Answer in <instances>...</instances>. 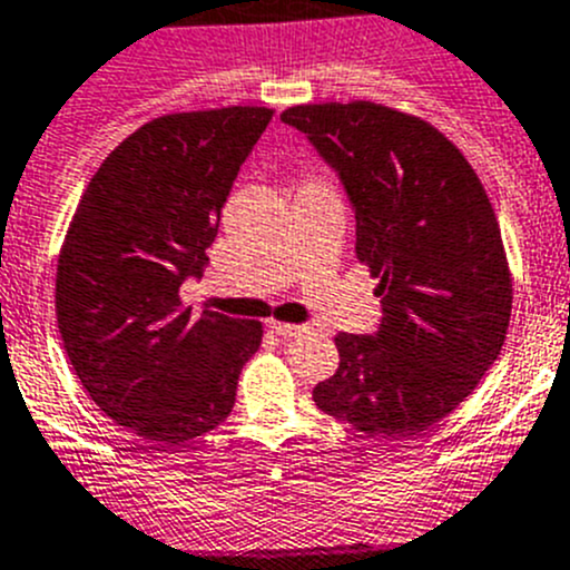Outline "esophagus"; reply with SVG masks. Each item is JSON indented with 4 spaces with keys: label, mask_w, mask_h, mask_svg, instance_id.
<instances>
[{
    "label": "esophagus",
    "mask_w": 570,
    "mask_h": 570,
    "mask_svg": "<svg viewBox=\"0 0 570 570\" xmlns=\"http://www.w3.org/2000/svg\"><path fill=\"white\" fill-rule=\"evenodd\" d=\"M268 327L274 330L276 335H282V338H296V335L307 333L305 324H285V322H268Z\"/></svg>",
    "instance_id": "34e87169"
}]
</instances>
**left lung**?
<instances>
[{
	"instance_id": "left-lung-1",
	"label": "left lung",
	"mask_w": 570,
	"mask_h": 570,
	"mask_svg": "<svg viewBox=\"0 0 570 570\" xmlns=\"http://www.w3.org/2000/svg\"><path fill=\"white\" fill-rule=\"evenodd\" d=\"M282 122L338 176L355 252L381 279L375 333H338L324 414L411 439L451 414L495 363L512 313L501 229L459 148L425 119L375 102L294 106Z\"/></svg>"
}]
</instances>
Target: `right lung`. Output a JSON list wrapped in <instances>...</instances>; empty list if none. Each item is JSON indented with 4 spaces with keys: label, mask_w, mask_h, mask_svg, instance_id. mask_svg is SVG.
<instances>
[{
    "label": "right lung",
    "mask_w": 570,
    "mask_h": 570,
    "mask_svg": "<svg viewBox=\"0 0 570 570\" xmlns=\"http://www.w3.org/2000/svg\"><path fill=\"white\" fill-rule=\"evenodd\" d=\"M274 111L229 106L167 114L108 154L78 204L56 311L89 397L150 448H176L235 409L259 322L178 302L200 279L243 161Z\"/></svg>",
    "instance_id": "add662e5"
}]
</instances>
